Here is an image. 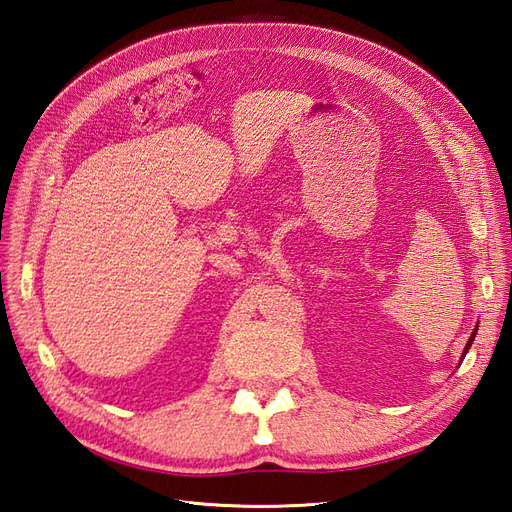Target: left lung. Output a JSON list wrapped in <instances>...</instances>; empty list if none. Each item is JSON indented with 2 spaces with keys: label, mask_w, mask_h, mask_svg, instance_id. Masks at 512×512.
Segmentation results:
<instances>
[{
  "label": "left lung",
  "mask_w": 512,
  "mask_h": 512,
  "mask_svg": "<svg viewBox=\"0 0 512 512\" xmlns=\"http://www.w3.org/2000/svg\"><path fill=\"white\" fill-rule=\"evenodd\" d=\"M474 337H476V329H474V333H472V337H470V342H468V346H466V350H463V356H466V352L470 350V346H472V342H474Z\"/></svg>",
  "instance_id": "8db88e82"
}]
</instances>
